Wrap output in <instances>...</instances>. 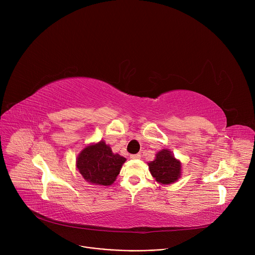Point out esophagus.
Returning a JSON list of instances; mask_svg holds the SVG:
<instances>
[{"label": "esophagus", "instance_id": "obj_1", "mask_svg": "<svg viewBox=\"0 0 255 255\" xmlns=\"http://www.w3.org/2000/svg\"><path fill=\"white\" fill-rule=\"evenodd\" d=\"M130 158H132V159H139L140 155L139 154H133V155H130Z\"/></svg>", "mask_w": 255, "mask_h": 255}]
</instances>
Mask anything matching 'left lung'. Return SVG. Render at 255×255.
Masks as SVG:
<instances>
[{"instance_id": "8db88e82", "label": "left lung", "mask_w": 255, "mask_h": 255, "mask_svg": "<svg viewBox=\"0 0 255 255\" xmlns=\"http://www.w3.org/2000/svg\"><path fill=\"white\" fill-rule=\"evenodd\" d=\"M148 165L151 175L160 184H171L181 178L182 164L167 149L159 151L154 161Z\"/></svg>"}]
</instances>
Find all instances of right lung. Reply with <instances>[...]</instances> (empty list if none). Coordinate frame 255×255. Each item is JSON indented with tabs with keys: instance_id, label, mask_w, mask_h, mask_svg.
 <instances>
[{
	"instance_id": "add662e5",
	"label": "right lung",
	"mask_w": 255,
	"mask_h": 255,
	"mask_svg": "<svg viewBox=\"0 0 255 255\" xmlns=\"http://www.w3.org/2000/svg\"><path fill=\"white\" fill-rule=\"evenodd\" d=\"M126 158L114 154L105 141L87 145L76 159V167L84 179L99 186L112 185L120 173Z\"/></svg>"
}]
</instances>
